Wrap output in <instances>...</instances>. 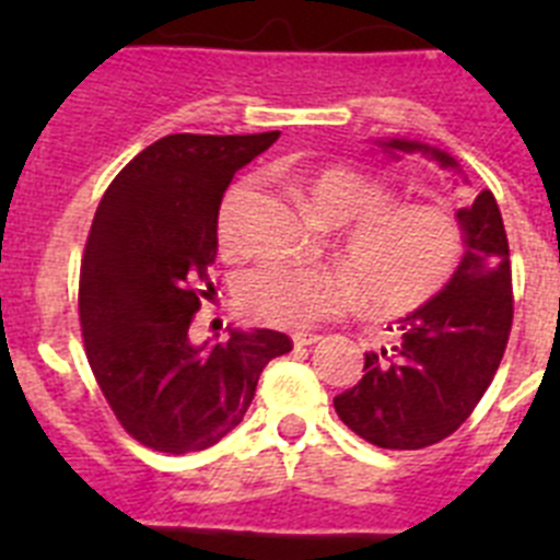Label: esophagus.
I'll use <instances>...</instances> for the list:
<instances>
[{
  "label": "esophagus",
  "instance_id": "esophagus-1",
  "mask_svg": "<svg viewBox=\"0 0 560 560\" xmlns=\"http://www.w3.org/2000/svg\"><path fill=\"white\" fill-rule=\"evenodd\" d=\"M319 339H323L319 334H294V348H311Z\"/></svg>",
  "mask_w": 560,
  "mask_h": 560
}]
</instances>
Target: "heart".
I'll return each instance as SVG.
<instances>
[{"label":"heart","mask_w":560,"mask_h":560,"mask_svg":"<svg viewBox=\"0 0 560 560\" xmlns=\"http://www.w3.org/2000/svg\"><path fill=\"white\" fill-rule=\"evenodd\" d=\"M255 182L237 179L219 207V244L244 255V210ZM296 196L316 221L348 226L339 257L345 266L300 269L260 264L237 280V308L271 328H311L355 305L407 316L446 291L465 257V230L448 207L394 201L387 182L353 165L314 167L296 182Z\"/></svg>","instance_id":"1"}]
</instances>
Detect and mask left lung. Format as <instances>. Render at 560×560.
I'll return each instance as SVG.
<instances>
[{"mask_svg":"<svg viewBox=\"0 0 560 560\" xmlns=\"http://www.w3.org/2000/svg\"><path fill=\"white\" fill-rule=\"evenodd\" d=\"M387 151H423L452 165L448 153L418 142H384ZM465 257L443 294L400 319L393 348L364 353V375L334 398L345 427L378 448L415 452L446 440L491 387L513 325L511 246L497 199L482 190L457 210Z\"/></svg>","mask_w":560,"mask_h":560,"instance_id":"obj_1","label":"left lung"}]
</instances>
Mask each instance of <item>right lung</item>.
<instances>
[{
  "instance_id": "add662e5",
  "label": "right lung",
  "mask_w": 560,
  "mask_h": 560,
  "mask_svg": "<svg viewBox=\"0 0 560 560\" xmlns=\"http://www.w3.org/2000/svg\"><path fill=\"white\" fill-rule=\"evenodd\" d=\"M277 137H162L97 205L78 283L83 350L114 418L153 452L215 446L244 420L266 364L294 348L277 330H232L207 348L187 339L215 291L221 199L237 167Z\"/></svg>"
}]
</instances>
